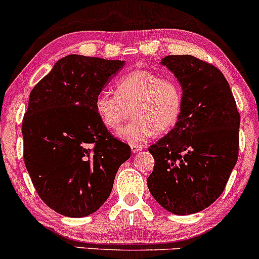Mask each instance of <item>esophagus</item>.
<instances>
[{
    "label": "esophagus",
    "instance_id": "esophagus-1",
    "mask_svg": "<svg viewBox=\"0 0 259 259\" xmlns=\"http://www.w3.org/2000/svg\"><path fill=\"white\" fill-rule=\"evenodd\" d=\"M143 149V145H139V144H132L131 145V150H132V153H138L139 150Z\"/></svg>",
    "mask_w": 259,
    "mask_h": 259
}]
</instances>
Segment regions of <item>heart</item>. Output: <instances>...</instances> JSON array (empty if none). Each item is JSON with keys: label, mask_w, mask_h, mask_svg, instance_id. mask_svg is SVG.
Listing matches in <instances>:
<instances>
[{"label": "heart", "mask_w": 259, "mask_h": 259, "mask_svg": "<svg viewBox=\"0 0 259 259\" xmlns=\"http://www.w3.org/2000/svg\"><path fill=\"white\" fill-rule=\"evenodd\" d=\"M116 94L101 93L94 109L107 130H117L128 116L133 120L117 132L128 143H143L155 133L162 135L179 122L184 110V91L172 78L149 69H133L115 83Z\"/></svg>", "instance_id": "1"}]
</instances>
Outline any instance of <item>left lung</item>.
Segmentation results:
<instances>
[{"mask_svg":"<svg viewBox=\"0 0 259 259\" xmlns=\"http://www.w3.org/2000/svg\"><path fill=\"white\" fill-rule=\"evenodd\" d=\"M184 91L172 130L150 145L155 164L148 188L171 213L203 210L219 198L239 158L240 114L228 80L215 66L191 55L161 60Z\"/></svg>","mask_w":259,"mask_h":259,"instance_id":"obj_1","label":"left lung"}]
</instances>
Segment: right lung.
Returning a JSON list of instances; mask_svg holds the SVG:
<instances>
[{"instance_id":"add662e5","label":"right lung","mask_w":259,"mask_h":259,"mask_svg":"<svg viewBox=\"0 0 259 259\" xmlns=\"http://www.w3.org/2000/svg\"><path fill=\"white\" fill-rule=\"evenodd\" d=\"M123 61L68 55L33 88L22 123L24 164L48 207L71 218L91 215L110 196L128 144L101 123L95 98Z\"/></svg>"}]
</instances>
